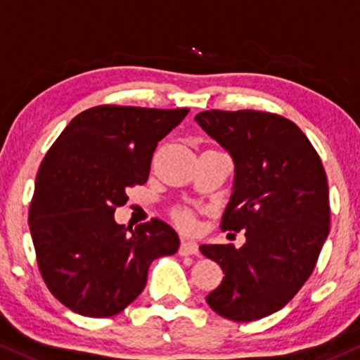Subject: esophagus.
Returning <instances> with one entry per match:
<instances>
[{
  "label": "esophagus",
  "instance_id": "esophagus-1",
  "mask_svg": "<svg viewBox=\"0 0 360 360\" xmlns=\"http://www.w3.org/2000/svg\"><path fill=\"white\" fill-rule=\"evenodd\" d=\"M180 256H197L199 254V247H197L195 242L191 240H181L179 247Z\"/></svg>",
  "mask_w": 360,
  "mask_h": 360
}]
</instances>
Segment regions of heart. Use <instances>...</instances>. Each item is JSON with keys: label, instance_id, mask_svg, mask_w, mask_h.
Listing matches in <instances>:
<instances>
[{"label": "heart", "instance_id": "b5f03b06", "mask_svg": "<svg viewBox=\"0 0 360 360\" xmlns=\"http://www.w3.org/2000/svg\"><path fill=\"white\" fill-rule=\"evenodd\" d=\"M173 221L179 226L185 228V230H188V228L194 226V216L187 210H175L173 211Z\"/></svg>", "mask_w": 360, "mask_h": 360}]
</instances>
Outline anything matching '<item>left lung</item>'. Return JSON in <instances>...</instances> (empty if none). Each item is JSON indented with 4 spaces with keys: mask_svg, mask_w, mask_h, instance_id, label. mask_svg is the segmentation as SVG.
I'll return each mask as SVG.
<instances>
[{
    "mask_svg": "<svg viewBox=\"0 0 360 360\" xmlns=\"http://www.w3.org/2000/svg\"><path fill=\"white\" fill-rule=\"evenodd\" d=\"M195 122L235 161L223 231L245 230L240 249L200 245L223 280L207 304L249 323L285 307L309 280L330 233V191L314 146L292 120L269 111L207 110Z\"/></svg>",
    "mask_w": 360,
    "mask_h": 360,
    "instance_id": "left-lung-1",
    "label": "left lung"
}]
</instances>
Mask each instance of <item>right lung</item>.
Listing matches in <instances>:
<instances>
[{"mask_svg":"<svg viewBox=\"0 0 360 360\" xmlns=\"http://www.w3.org/2000/svg\"><path fill=\"white\" fill-rule=\"evenodd\" d=\"M188 108L101 104L77 115L42 158L29 210L37 266L49 292L77 314L110 318L146 287L154 259L179 250L161 219L129 233L115 211L148 181L158 142Z\"/></svg>","mask_w":360,"mask_h":360,"instance_id":"right-lung-1","label":"right lung"}]
</instances>
